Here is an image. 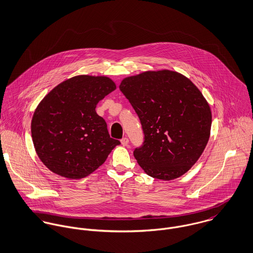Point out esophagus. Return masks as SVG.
Returning <instances> with one entry per match:
<instances>
[{
	"label": "esophagus",
	"mask_w": 253,
	"mask_h": 253,
	"mask_svg": "<svg viewBox=\"0 0 253 253\" xmlns=\"http://www.w3.org/2000/svg\"><path fill=\"white\" fill-rule=\"evenodd\" d=\"M121 143L123 146H127L128 143H129V141H128V139L126 138V137H125V138H123L122 140H121Z\"/></svg>",
	"instance_id": "obj_1"
}]
</instances>
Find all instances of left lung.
Segmentation results:
<instances>
[{"instance_id": "obj_1", "label": "left lung", "mask_w": 253, "mask_h": 253, "mask_svg": "<svg viewBox=\"0 0 253 253\" xmlns=\"http://www.w3.org/2000/svg\"><path fill=\"white\" fill-rule=\"evenodd\" d=\"M120 89L137 113L144 143L133 155L149 176H182L209 142L211 110L201 90L180 73L146 71L125 78Z\"/></svg>"}]
</instances>
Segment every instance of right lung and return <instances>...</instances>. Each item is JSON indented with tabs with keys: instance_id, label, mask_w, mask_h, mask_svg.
Wrapping results in <instances>:
<instances>
[{
	"instance_id": "add662e5",
	"label": "right lung",
	"mask_w": 253,
	"mask_h": 253,
	"mask_svg": "<svg viewBox=\"0 0 253 253\" xmlns=\"http://www.w3.org/2000/svg\"><path fill=\"white\" fill-rule=\"evenodd\" d=\"M107 76L79 75L53 87L38 104L31 122L37 155L53 173L81 179L106 161L119 140L109 135L97 103L116 89Z\"/></svg>"
}]
</instances>
